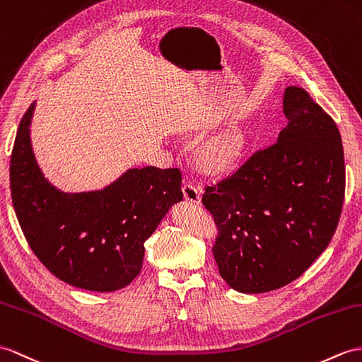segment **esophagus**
Returning a JSON list of instances; mask_svg holds the SVG:
<instances>
[{
    "instance_id": "esophagus-1",
    "label": "esophagus",
    "mask_w": 362,
    "mask_h": 362,
    "mask_svg": "<svg viewBox=\"0 0 362 362\" xmlns=\"http://www.w3.org/2000/svg\"><path fill=\"white\" fill-rule=\"evenodd\" d=\"M182 193L184 198H186V201L190 202V204H199L201 202V193L198 192L197 186H193L192 182H184Z\"/></svg>"
}]
</instances>
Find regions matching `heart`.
<instances>
[{
    "label": "heart",
    "mask_w": 362,
    "mask_h": 362,
    "mask_svg": "<svg viewBox=\"0 0 362 362\" xmlns=\"http://www.w3.org/2000/svg\"><path fill=\"white\" fill-rule=\"evenodd\" d=\"M247 147V132L241 126H230L202 141L197 151V161L207 173H226L241 161Z\"/></svg>",
    "instance_id": "heart-1"
}]
</instances>
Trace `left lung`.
I'll return each instance as SVG.
<instances>
[{"instance_id": "1", "label": "left lung", "mask_w": 362, "mask_h": 362, "mask_svg": "<svg viewBox=\"0 0 362 362\" xmlns=\"http://www.w3.org/2000/svg\"><path fill=\"white\" fill-rule=\"evenodd\" d=\"M283 109L288 122L276 143L202 195L219 227V275L241 293L301 276L327 249L341 216L346 167L337 124L298 86L286 87Z\"/></svg>"}]
</instances>
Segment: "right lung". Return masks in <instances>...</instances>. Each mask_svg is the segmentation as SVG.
Listing matches in <instances>:
<instances>
[{"label": "right lung", "instance_id": "right-lung-1", "mask_svg": "<svg viewBox=\"0 0 362 362\" xmlns=\"http://www.w3.org/2000/svg\"><path fill=\"white\" fill-rule=\"evenodd\" d=\"M37 101L20 122L11 158L16 218L30 249L49 272L78 288L115 292L143 267L144 243L176 202L178 169H129L109 186L64 192L44 176L30 126Z\"/></svg>", "mask_w": 362, "mask_h": 362}]
</instances>
